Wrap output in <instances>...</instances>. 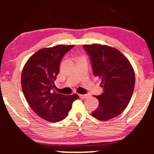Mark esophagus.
Segmentation results:
<instances>
[{
	"label": "esophagus",
	"instance_id": "1",
	"mask_svg": "<svg viewBox=\"0 0 154 154\" xmlns=\"http://www.w3.org/2000/svg\"><path fill=\"white\" fill-rule=\"evenodd\" d=\"M79 98H82V99H86V98H88V97H89V95H88V94H85V95L79 94Z\"/></svg>",
	"mask_w": 154,
	"mask_h": 154
}]
</instances>
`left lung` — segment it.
Returning <instances> with one entry per match:
<instances>
[{"label": "left lung", "mask_w": 154, "mask_h": 154, "mask_svg": "<svg viewBox=\"0 0 154 154\" xmlns=\"http://www.w3.org/2000/svg\"><path fill=\"white\" fill-rule=\"evenodd\" d=\"M89 56L93 75L101 79L103 93L95 98L99 105L92 115L104 121L119 115L133 93L135 77L130 61L119 51L98 44L83 45Z\"/></svg>", "instance_id": "1"}]
</instances>
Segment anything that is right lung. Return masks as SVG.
Instances as JSON below:
<instances>
[{
	"label": "right lung",
	"instance_id": "obj_1",
	"mask_svg": "<svg viewBox=\"0 0 154 154\" xmlns=\"http://www.w3.org/2000/svg\"><path fill=\"white\" fill-rule=\"evenodd\" d=\"M74 45H59L40 49L31 56L23 68L22 88L26 101L40 117L57 122L64 119L77 94L65 95L54 91L63 56Z\"/></svg>",
	"mask_w": 154,
	"mask_h": 154
}]
</instances>
